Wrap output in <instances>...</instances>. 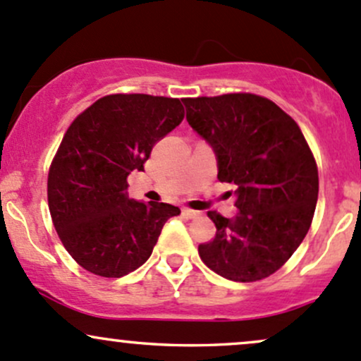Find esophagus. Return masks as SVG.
<instances>
[{
    "mask_svg": "<svg viewBox=\"0 0 361 361\" xmlns=\"http://www.w3.org/2000/svg\"><path fill=\"white\" fill-rule=\"evenodd\" d=\"M183 216H187L188 219H193V217H199L200 212L199 211H193V209H188V207H183Z\"/></svg>",
    "mask_w": 361,
    "mask_h": 361,
    "instance_id": "1",
    "label": "esophagus"
}]
</instances>
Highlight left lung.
<instances>
[{
  "instance_id": "8db88e82",
  "label": "left lung",
  "mask_w": 361,
  "mask_h": 361,
  "mask_svg": "<svg viewBox=\"0 0 361 361\" xmlns=\"http://www.w3.org/2000/svg\"><path fill=\"white\" fill-rule=\"evenodd\" d=\"M183 102L188 125L216 152L217 180L236 187L235 217L207 212L217 231L199 245L202 262L229 281L265 279L310 229L319 197L314 154L296 121L267 97L236 92Z\"/></svg>"
}]
</instances>
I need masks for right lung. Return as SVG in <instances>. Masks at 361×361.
<instances>
[{"mask_svg": "<svg viewBox=\"0 0 361 361\" xmlns=\"http://www.w3.org/2000/svg\"><path fill=\"white\" fill-rule=\"evenodd\" d=\"M180 99L111 94L97 99L66 130L47 174V204L63 247L85 271L121 277L154 250L180 209L126 195V178L144 171L154 145L180 125Z\"/></svg>", "mask_w": 361, "mask_h": 361, "instance_id": "1", "label": "right lung"}]
</instances>
